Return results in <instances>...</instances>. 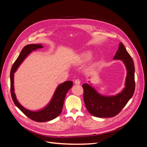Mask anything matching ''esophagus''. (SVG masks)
Here are the masks:
<instances>
[{
    "label": "esophagus",
    "mask_w": 147,
    "mask_h": 147,
    "mask_svg": "<svg viewBox=\"0 0 147 147\" xmlns=\"http://www.w3.org/2000/svg\"><path fill=\"white\" fill-rule=\"evenodd\" d=\"M81 83V80L80 79H77L75 80V83L76 84H80Z\"/></svg>",
    "instance_id": "obj_1"
}]
</instances>
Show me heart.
<instances>
[{
  "label": "heart",
  "instance_id": "obj_1",
  "mask_svg": "<svg viewBox=\"0 0 147 147\" xmlns=\"http://www.w3.org/2000/svg\"><path fill=\"white\" fill-rule=\"evenodd\" d=\"M91 53L90 52H86L79 55L78 57V61L79 63H85L88 61L90 60V59L91 57Z\"/></svg>",
  "mask_w": 147,
  "mask_h": 147
}]
</instances>
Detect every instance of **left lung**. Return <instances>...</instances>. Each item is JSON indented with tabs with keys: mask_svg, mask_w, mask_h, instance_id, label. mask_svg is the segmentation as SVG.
<instances>
[{
	"mask_svg": "<svg viewBox=\"0 0 147 147\" xmlns=\"http://www.w3.org/2000/svg\"><path fill=\"white\" fill-rule=\"evenodd\" d=\"M115 59L123 60L127 69L126 87L119 94L106 97L99 94L88 84L82 85L83 100L88 111L92 115L99 118H111L116 116L125 107L135 91V68L131 56L122 43L114 56Z\"/></svg>",
	"mask_w": 147,
	"mask_h": 147,
	"instance_id": "left-lung-1",
	"label": "left lung"
}]
</instances>
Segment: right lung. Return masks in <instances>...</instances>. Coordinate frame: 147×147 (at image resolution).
Wrapping results in <instances>:
<instances>
[{
    "label": "right lung",
    "instance_id": "1",
    "mask_svg": "<svg viewBox=\"0 0 147 147\" xmlns=\"http://www.w3.org/2000/svg\"><path fill=\"white\" fill-rule=\"evenodd\" d=\"M43 48V46H42L40 44H37V45L30 44V45L25 46L21 50L19 56L18 57L14 64L12 65L10 72V92L13 102L25 115L33 121L37 122L48 121L59 116L62 112V110H63L67 92L73 85V82L72 81H67L59 84L56 89L50 103L45 109L38 111V112H32V111L26 109L18 102L14 93V86H13L14 73L28 54H29L32 50H35L38 48Z\"/></svg>",
    "mask_w": 147,
    "mask_h": 147
}]
</instances>
